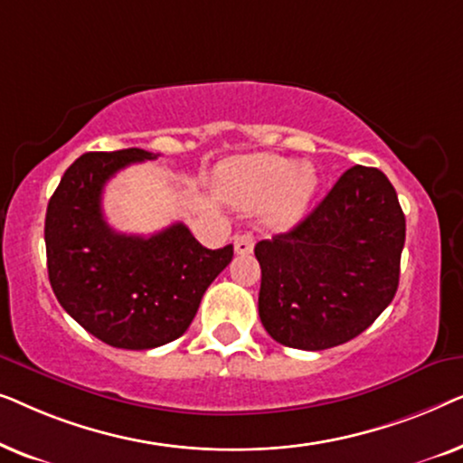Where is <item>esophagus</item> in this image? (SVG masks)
I'll use <instances>...</instances> for the list:
<instances>
[{
    "label": "esophagus",
    "instance_id": "obj_1",
    "mask_svg": "<svg viewBox=\"0 0 463 463\" xmlns=\"http://www.w3.org/2000/svg\"><path fill=\"white\" fill-rule=\"evenodd\" d=\"M252 249H255V236L252 233H242V236L233 238V250L238 255H250Z\"/></svg>",
    "mask_w": 463,
    "mask_h": 463
}]
</instances>
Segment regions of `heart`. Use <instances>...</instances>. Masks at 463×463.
<instances>
[{
	"mask_svg": "<svg viewBox=\"0 0 463 463\" xmlns=\"http://www.w3.org/2000/svg\"><path fill=\"white\" fill-rule=\"evenodd\" d=\"M219 194L240 211H257L271 202V221L290 225L306 213L318 187L309 166L274 154L232 157L219 168Z\"/></svg>",
	"mask_w": 463,
	"mask_h": 463,
	"instance_id": "1",
	"label": "heart"
}]
</instances>
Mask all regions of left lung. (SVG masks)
<instances>
[{
    "label": "left lung",
    "instance_id": "1",
    "mask_svg": "<svg viewBox=\"0 0 463 463\" xmlns=\"http://www.w3.org/2000/svg\"><path fill=\"white\" fill-rule=\"evenodd\" d=\"M402 246L404 214L388 176L345 170L301 223L255 246L265 331L307 352L358 337L394 299Z\"/></svg>",
    "mask_w": 463,
    "mask_h": 463
}]
</instances>
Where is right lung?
Segmentation results:
<instances>
[{"mask_svg": "<svg viewBox=\"0 0 463 463\" xmlns=\"http://www.w3.org/2000/svg\"><path fill=\"white\" fill-rule=\"evenodd\" d=\"M145 149L90 151L65 170L48 202L46 257L56 299L94 337L122 350L179 339L233 246L204 249L183 223L128 236L103 217V189L118 170L156 160Z\"/></svg>", "mask_w": 463, "mask_h": 463, "instance_id": "obj_1", "label": "right lung"}]
</instances>
